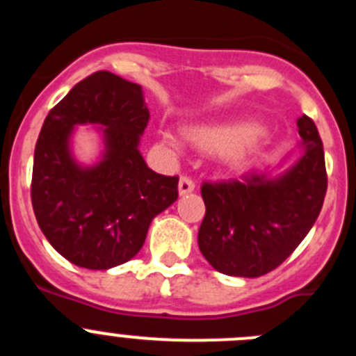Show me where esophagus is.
I'll return each instance as SVG.
<instances>
[{
	"label": "esophagus",
	"mask_w": 356,
	"mask_h": 356,
	"mask_svg": "<svg viewBox=\"0 0 356 356\" xmlns=\"http://www.w3.org/2000/svg\"><path fill=\"white\" fill-rule=\"evenodd\" d=\"M178 191H180L181 196H184V194L193 193V191H194V181L191 180L188 176H181L180 181H178Z\"/></svg>",
	"instance_id": "obj_1"
}]
</instances>
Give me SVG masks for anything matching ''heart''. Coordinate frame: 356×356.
Masks as SVG:
<instances>
[{"label":"heart","mask_w":356,"mask_h":356,"mask_svg":"<svg viewBox=\"0 0 356 356\" xmlns=\"http://www.w3.org/2000/svg\"><path fill=\"white\" fill-rule=\"evenodd\" d=\"M185 137L197 149L212 155H225L229 163L241 165L262 139L264 131L254 128L251 121H225L188 128ZM162 144L172 149L178 146L175 137L169 134L162 135Z\"/></svg>","instance_id":"heart-1"}]
</instances>
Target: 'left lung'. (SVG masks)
Returning <instances> with one entry per match:
<instances>
[{
	"mask_svg": "<svg viewBox=\"0 0 356 356\" xmlns=\"http://www.w3.org/2000/svg\"><path fill=\"white\" fill-rule=\"evenodd\" d=\"M305 153L276 180L262 172L203 181L205 217L197 244L216 271L257 278L273 271L307 237L325 203L328 175L316 122L298 119Z\"/></svg>",
	"mask_w": 356,
	"mask_h": 356,
	"instance_id": "1",
	"label": "left lung"
}]
</instances>
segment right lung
Here are the masks:
<instances>
[{
	"instance_id": "1",
	"label": "right lung",
	"mask_w": 356,
	"mask_h": 356,
	"mask_svg": "<svg viewBox=\"0 0 356 356\" xmlns=\"http://www.w3.org/2000/svg\"><path fill=\"white\" fill-rule=\"evenodd\" d=\"M149 121L140 85L108 71L78 81L49 110L33 155L31 205L58 253L85 269H110L139 253L156 213L178 200V176L151 171L139 135ZM106 126L107 153L92 170L72 162L74 124Z\"/></svg>"
}]
</instances>
